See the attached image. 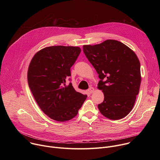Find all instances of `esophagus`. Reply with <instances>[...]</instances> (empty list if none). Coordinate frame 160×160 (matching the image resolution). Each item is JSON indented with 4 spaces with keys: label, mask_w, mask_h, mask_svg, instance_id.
Segmentation results:
<instances>
[{
    "label": "esophagus",
    "mask_w": 160,
    "mask_h": 160,
    "mask_svg": "<svg viewBox=\"0 0 160 160\" xmlns=\"http://www.w3.org/2000/svg\"><path fill=\"white\" fill-rule=\"evenodd\" d=\"M88 92L90 93V94H92L94 91V88H93V87H90L88 89Z\"/></svg>",
    "instance_id": "esophagus-1"
}]
</instances>
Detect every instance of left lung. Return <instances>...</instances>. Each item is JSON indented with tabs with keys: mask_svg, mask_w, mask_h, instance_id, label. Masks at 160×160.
Instances as JSON below:
<instances>
[{
	"mask_svg": "<svg viewBox=\"0 0 160 160\" xmlns=\"http://www.w3.org/2000/svg\"><path fill=\"white\" fill-rule=\"evenodd\" d=\"M83 51L100 78L98 88L104 96V101L98 104L100 112L113 120L125 117L139 92L141 64L138 56L126 45L115 40L83 45Z\"/></svg>",
	"mask_w": 160,
	"mask_h": 160,
	"instance_id": "left-lung-1",
	"label": "left lung"
}]
</instances>
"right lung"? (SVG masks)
I'll use <instances>...</instances> for the list:
<instances>
[{
  "label": "right lung",
  "instance_id": "right-lung-1",
  "mask_svg": "<svg viewBox=\"0 0 160 160\" xmlns=\"http://www.w3.org/2000/svg\"><path fill=\"white\" fill-rule=\"evenodd\" d=\"M80 52L78 47H48L37 52L29 65L28 82L32 93L42 111L56 121L74 118L87 97L77 92L72 83L66 85Z\"/></svg>",
  "mask_w": 160,
  "mask_h": 160
}]
</instances>
